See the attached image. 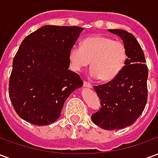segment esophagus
I'll use <instances>...</instances> for the list:
<instances>
[{
    "mask_svg": "<svg viewBox=\"0 0 158 158\" xmlns=\"http://www.w3.org/2000/svg\"><path fill=\"white\" fill-rule=\"evenodd\" d=\"M84 87H85V88H92L93 86L92 85H90L89 83L86 82V81H84Z\"/></svg>",
    "mask_w": 158,
    "mask_h": 158,
    "instance_id": "34e87169",
    "label": "esophagus"
}]
</instances>
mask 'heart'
Returning <instances> with one entry per match:
<instances>
[{
	"label": "heart",
	"mask_w": 158,
	"mask_h": 158,
	"mask_svg": "<svg viewBox=\"0 0 158 158\" xmlns=\"http://www.w3.org/2000/svg\"><path fill=\"white\" fill-rule=\"evenodd\" d=\"M128 52L120 40L102 35L90 36L82 41L81 47L73 45L69 53L71 68L80 71L91 61L89 75L107 82L116 78L125 66Z\"/></svg>",
	"instance_id": "b5f03b06"
}]
</instances>
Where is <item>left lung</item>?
I'll list each match as a JSON object with an SVG mask.
<instances>
[{"mask_svg":"<svg viewBox=\"0 0 158 158\" xmlns=\"http://www.w3.org/2000/svg\"><path fill=\"white\" fill-rule=\"evenodd\" d=\"M125 44L128 58L125 66L110 82L95 86L101 100V109L92 114L94 123L107 130L132 125L144 111L147 102L148 69L140 45L131 33L108 29Z\"/></svg>","mask_w":158,"mask_h":158,"instance_id":"8db88e82","label":"left lung"}]
</instances>
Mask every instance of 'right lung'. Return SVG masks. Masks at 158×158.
I'll list each match as a JSON object with an SVG mask.
<instances>
[{
	"label": "right lung",
	"mask_w": 158,
	"mask_h": 158,
	"mask_svg": "<svg viewBox=\"0 0 158 158\" xmlns=\"http://www.w3.org/2000/svg\"><path fill=\"white\" fill-rule=\"evenodd\" d=\"M83 28L45 25L23 40L12 62L9 97L21 118L38 126L58 118L66 100L83 86L69 70V53Z\"/></svg>",
	"instance_id": "add662e5"
}]
</instances>
